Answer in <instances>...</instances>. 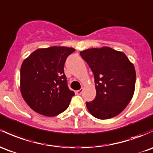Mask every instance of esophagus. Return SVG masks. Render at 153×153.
<instances>
[{
  "label": "esophagus",
  "mask_w": 153,
  "mask_h": 153,
  "mask_svg": "<svg viewBox=\"0 0 153 153\" xmlns=\"http://www.w3.org/2000/svg\"><path fill=\"white\" fill-rule=\"evenodd\" d=\"M83 88H80V90H78V91H75V93H76V94H78V95H80V94H82V92H83Z\"/></svg>",
  "instance_id": "esophagus-1"
}]
</instances>
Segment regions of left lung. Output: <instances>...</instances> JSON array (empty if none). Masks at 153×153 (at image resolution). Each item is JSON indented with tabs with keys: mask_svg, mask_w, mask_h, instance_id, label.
Listing matches in <instances>:
<instances>
[{
	"mask_svg": "<svg viewBox=\"0 0 153 153\" xmlns=\"http://www.w3.org/2000/svg\"><path fill=\"white\" fill-rule=\"evenodd\" d=\"M94 76L97 95L86 102L88 111L101 120L120 114L132 99L136 83L134 65L123 52L110 47L80 51Z\"/></svg>",
	"mask_w": 153,
	"mask_h": 153,
	"instance_id": "8db88e82",
	"label": "left lung"
}]
</instances>
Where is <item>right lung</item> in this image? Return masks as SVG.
Masks as SVG:
<instances>
[{
    "mask_svg": "<svg viewBox=\"0 0 153 153\" xmlns=\"http://www.w3.org/2000/svg\"><path fill=\"white\" fill-rule=\"evenodd\" d=\"M74 51V48L68 47L40 48L23 62L20 70L21 93L34 111L51 117L68 109L75 93L69 88L64 66Z\"/></svg>",
    "mask_w": 153,
    "mask_h": 153,
    "instance_id": "add662e5",
    "label": "right lung"
}]
</instances>
